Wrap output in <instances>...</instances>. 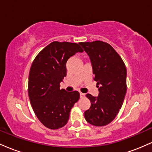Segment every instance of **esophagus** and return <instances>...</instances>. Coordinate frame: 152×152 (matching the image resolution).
Returning a JSON list of instances; mask_svg holds the SVG:
<instances>
[{"label": "esophagus", "mask_w": 152, "mask_h": 152, "mask_svg": "<svg viewBox=\"0 0 152 152\" xmlns=\"http://www.w3.org/2000/svg\"><path fill=\"white\" fill-rule=\"evenodd\" d=\"M85 96V94H83V93H81V92H80V96H81V97H83Z\"/></svg>", "instance_id": "esophagus-1"}]
</instances>
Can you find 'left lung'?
I'll list each match as a JSON object with an SVG mask.
<instances>
[{
	"label": "left lung",
	"instance_id": "1",
	"mask_svg": "<svg viewBox=\"0 0 152 152\" xmlns=\"http://www.w3.org/2000/svg\"><path fill=\"white\" fill-rule=\"evenodd\" d=\"M89 56L99 96L86 97L91 106L84 112L88 123L96 126L109 124L121 108L126 93V69L124 63L111 45L101 41L81 42Z\"/></svg>",
	"mask_w": 152,
	"mask_h": 152
}]
</instances>
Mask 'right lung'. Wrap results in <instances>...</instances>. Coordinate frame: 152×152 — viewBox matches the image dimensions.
<instances>
[{
    "mask_svg": "<svg viewBox=\"0 0 152 152\" xmlns=\"http://www.w3.org/2000/svg\"><path fill=\"white\" fill-rule=\"evenodd\" d=\"M83 50L78 43L53 41L36 56L28 78V96L35 114L50 129L64 126L71 109L79 99L77 91L60 89L66 76V62Z\"/></svg>",
    "mask_w": 152,
    "mask_h": 152,
    "instance_id": "1",
    "label": "right lung"
}]
</instances>
